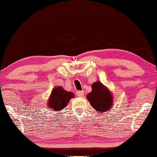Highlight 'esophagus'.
I'll use <instances>...</instances> for the list:
<instances>
[{"label":"esophagus","instance_id":"34e87169","mask_svg":"<svg viewBox=\"0 0 157 157\" xmlns=\"http://www.w3.org/2000/svg\"><path fill=\"white\" fill-rule=\"evenodd\" d=\"M76 95H78V97H79V98H82L83 97L84 95V92L83 90H78L76 92Z\"/></svg>","mask_w":157,"mask_h":157}]
</instances>
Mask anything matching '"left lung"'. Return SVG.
<instances>
[{"label":"left lung","mask_w":157,"mask_h":157,"mask_svg":"<svg viewBox=\"0 0 157 157\" xmlns=\"http://www.w3.org/2000/svg\"><path fill=\"white\" fill-rule=\"evenodd\" d=\"M87 99L92 107L98 112H107L113 106L112 95L100 82L92 84V91L88 94Z\"/></svg>","instance_id":"obj_1"}]
</instances>
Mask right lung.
Wrapping results in <instances>:
<instances>
[{"label":"right lung","mask_w":157,"mask_h":157,"mask_svg":"<svg viewBox=\"0 0 157 157\" xmlns=\"http://www.w3.org/2000/svg\"><path fill=\"white\" fill-rule=\"evenodd\" d=\"M73 97L74 95L73 93L65 91L62 87L58 86L54 88L48 101V105H49L48 107L59 112L67 106L68 102Z\"/></svg>","instance_id":"add662e5"}]
</instances>
